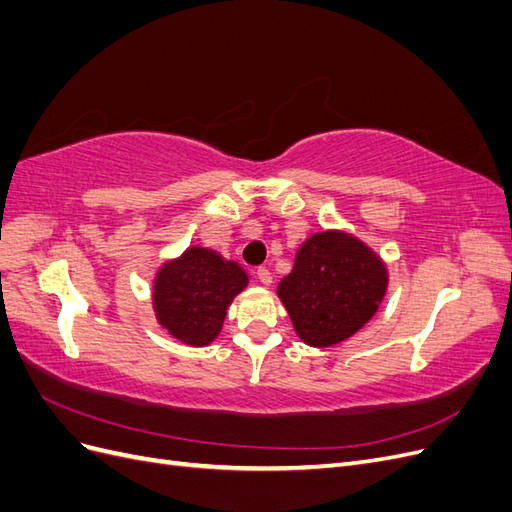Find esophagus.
I'll return each mask as SVG.
<instances>
[{"instance_id": "1", "label": "esophagus", "mask_w": 512, "mask_h": 512, "mask_svg": "<svg viewBox=\"0 0 512 512\" xmlns=\"http://www.w3.org/2000/svg\"><path fill=\"white\" fill-rule=\"evenodd\" d=\"M256 280H258L262 286H271L273 275H271V271H269L267 267H260V269L256 271Z\"/></svg>"}]
</instances>
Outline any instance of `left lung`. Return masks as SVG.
Listing matches in <instances>:
<instances>
[{"mask_svg": "<svg viewBox=\"0 0 512 512\" xmlns=\"http://www.w3.org/2000/svg\"><path fill=\"white\" fill-rule=\"evenodd\" d=\"M386 290V262L352 232L329 228L299 245L277 297L303 344L331 348L376 316Z\"/></svg>", "mask_w": 512, "mask_h": 512, "instance_id": "1", "label": "left lung"}]
</instances>
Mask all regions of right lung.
Instances as JSON below:
<instances>
[{"mask_svg": "<svg viewBox=\"0 0 512 512\" xmlns=\"http://www.w3.org/2000/svg\"><path fill=\"white\" fill-rule=\"evenodd\" d=\"M250 277L239 262L211 247L190 245L164 260L151 282V307L160 327L177 342L209 346L222 333L228 307Z\"/></svg>", "mask_w": 512, "mask_h": 512, "instance_id": "obj_1", "label": "right lung"}]
</instances>
